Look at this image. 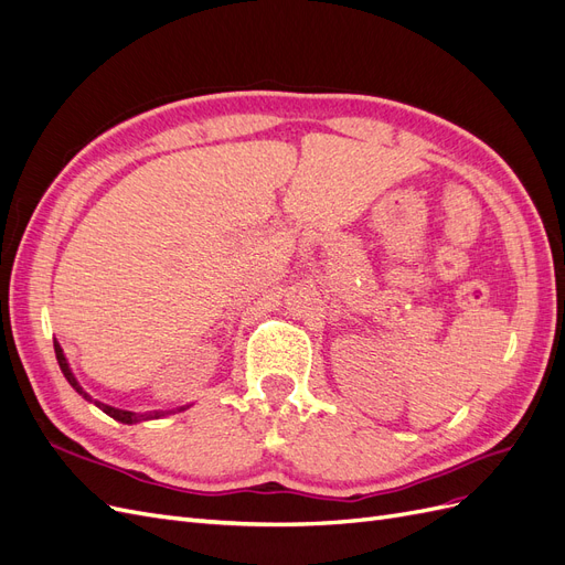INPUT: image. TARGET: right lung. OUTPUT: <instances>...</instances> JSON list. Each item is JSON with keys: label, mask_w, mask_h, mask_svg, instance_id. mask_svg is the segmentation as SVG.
<instances>
[{"label": "right lung", "mask_w": 565, "mask_h": 565, "mask_svg": "<svg viewBox=\"0 0 565 565\" xmlns=\"http://www.w3.org/2000/svg\"><path fill=\"white\" fill-rule=\"evenodd\" d=\"M54 351H56V361H58V365H61V372L65 374V380L71 382V386L79 393L82 398H87V401H92L96 407H100L104 409L106 415H110L113 419H117V422H122V424H136V422H141V419H152V417H162V415H167V413H150V415H139V413H129V409H119V407H113V405H106V403H100V401H94L87 391H84L79 384H77V380H75V374H73V370H71V365H67V361H65V355H63V349H61V344L58 341H54Z\"/></svg>", "instance_id": "obj_1"}]
</instances>
